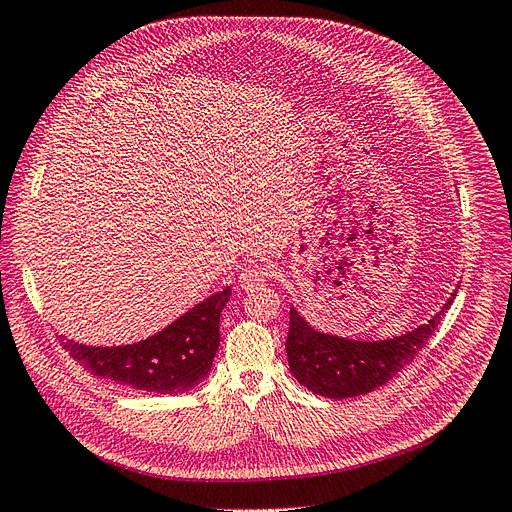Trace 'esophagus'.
<instances>
[{"mask_svg": "<svg viewBox=\"0 0 512 512\" xmlns=\"http://www.w3.org/2000/svg\"><path fill=\"white\" fill-rule=\"evenodd\" d=\"M268 280H270V268L268 266H251L238 276V287L242 291H255V289L266 285Z\"/></svg>", "mask_w": 512, "mask_h": 512, "instance_id": "esophagus-1", "label": "esophagus"}]
</instances>
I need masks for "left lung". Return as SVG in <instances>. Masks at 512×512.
I'll list each match as a JSON object with an SVG mask.
<instances>
[{
  "mask_svg": "<svg viewBox=\"0 0 512 512\" xmlns=\"http://www.w3.org/2000/svg\"><path fill=\"white\" fill-rule=\"evenodd\" d=\"M456 293L426 325L405 335L380 342H354V339L320 333L312 329L295 308L289 314L287 356L295 380L327 399L361 396L384 386L403 371L426 346L441 316L451 308Z\"/></svg>",
  "mask_w": 512,
  "mask_h": 512,
  "instance_id": "8db88e82",
  "label": "left lung"
}]
</instances>
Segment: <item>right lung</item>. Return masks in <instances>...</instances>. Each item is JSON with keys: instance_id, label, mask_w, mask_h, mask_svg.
I'll return each instance as SVG.
<instances>
[{"instance_id": "add662e5", "label": "right lung", "mask_w": 512, "mask_h": 512, "mask_svg": "<svg viewBox=\"0 0 512 512\" xmlns=\"http://www.w3.org/2000/svg\"><path fill=\"white\" fill-rule=\"evenodd\" d=\"M232 289L206 297L173 325L143 342L94 348L61 335V346L84 369L103 380L154 394H181L196 388L211 371L219 348V316Z\"/></svg>"}]
</instances>
